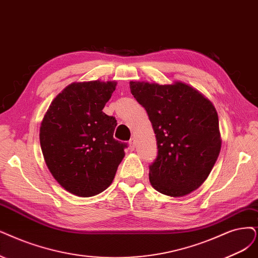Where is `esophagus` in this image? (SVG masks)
<instances>
[{
    "label": "esophagus",
    "mask_w": 258,
    "mask_h": 258,
    "mask_svg": "<svg viewBox=\"0 0 258 258\" xmlns=\"http://www.w3.org/2000/svg\"><path fill=\"white\" fill-rule=\"evenodd\" d=\"M136 148V141L134 138H132L130 141H128V149L131 151H134Z\"/></svg>",
    "instance_id": "esophagus-1"
}]
</instances>
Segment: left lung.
Masks as SVG:
<instances>
[{"label": "left lung", "instance_id": "8db88e82", "mask_svg": "<svg viewBox=\"0 0 258 258\" xmlns=\"http://www.w3.org/2000/svg\"><path fill=\"white\" fill-rule=\"evenodd\" d=\"M130 88L156 134L158 154L149 171L152 187L173 198L191 194L205 182L221 150L214 104L180 81H131Z\"/></svg>", "mask_w": 258, "mask_h": 258}]
</instances>
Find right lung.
<instances>
[{"instance_id": "right-lung-1", "label": "right lung", "mask_w": 258, "mask_h": 258, "mask_svg": "<svg viewBox=\"0 0 258 258\" xmlns=\"http://www.w3.org/2000/svg\"><path fill=\"white\" fill-rule=\"evenodd\" d=\"M116 81L73 82L56 95L40 124L45 164L67 191L89 198L108 188L125 156L117 121L103 112Z\"/></svg>"}]
</instances>
